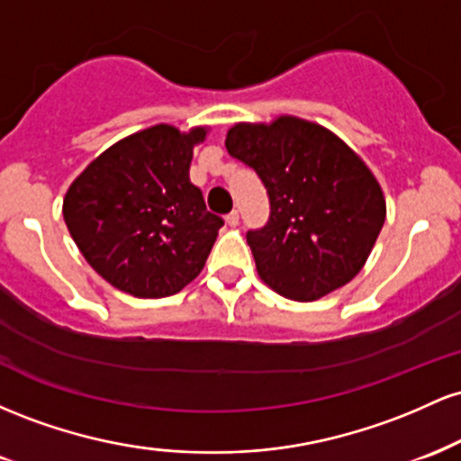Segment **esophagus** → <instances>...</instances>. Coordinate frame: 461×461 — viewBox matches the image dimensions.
<instances>
[{"label":"esophagus","mask_w":461,"mask_h":461,"mask_svg":"<svg viewBox=\"0 0 461 461\" xmlns=\"http://www.w3.org/2000/svg\"><path fill=\"white\" fill-rule=\"evenodd\" d=\"M225 223L230 225V227H236L238 225V212H236V210H231V212L225 216Z\"/></svg>","instance_id":"esophagus-1"}]
</instances>
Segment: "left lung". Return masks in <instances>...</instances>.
I'll use <instances>...</instances> for the list:
<instances>
[{
	"label": "left lung",
	"mask_w": 461,
	"mask_h": 461,
	"mask_svg": "<svg viewBox=\"0 0 461 461\" xmlns=\"http://www.w3.org/2000/svg\"><path fill=\"white\" fill-rule=\"evenodd\" d=\"M231 158L251 167L271 201L247 231L260 279L293 301H316L351 282L385 221L382 186L347 142L319 123L277 116L227 131Z\"/></svg>",
	"instance_id": "obj_1"
}]
</instances>
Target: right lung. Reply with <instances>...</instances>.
I'll return each mask as SVG.
<instances>
[{
	"mask_svg": "<svg viewBox=\"0 0 461 461\" xmlns=\"http://www.w3.org/2000/svg\"><path fill=\"white\" fill-rule=\"evenodd\" d=\"M208 128L160 123L114 142L84 168L62 201L68 234L108 284L160 299L193 282L223 219L190 182L193 147Z\"/></svg>",
	"mask_w": 461,
	"mask_h": 461,
	"instance_id": "add662e5",
	"label": "right lung"
}]
</instances>
